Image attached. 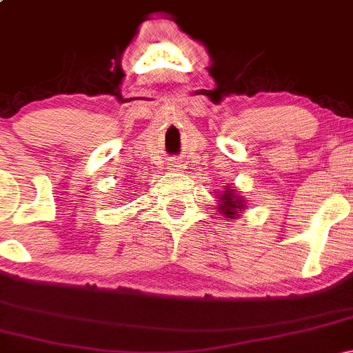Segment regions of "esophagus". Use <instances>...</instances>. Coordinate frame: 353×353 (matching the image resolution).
Wrapping results in <instances>:
<instances>
[{
	"instance_id": "34e87169",
	"label": "esophagus",
	"mask_w": 353,
	"mask_h": 353,
	"mask_svg": "<svg viewBox=\"0 0 353 353\" xmlns=\"http://www.w3.org/2000/svg\"><path fill=\"white\" fill-rule=\"evenodd\" d=\"M179 168H181L179 163H171V164H169V169H171V171H176V169H179Z\"/></svg>"
}]
</instances>
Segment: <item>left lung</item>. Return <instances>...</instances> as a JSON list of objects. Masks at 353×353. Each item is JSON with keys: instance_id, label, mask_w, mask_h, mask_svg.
<instances>
[{"instance_id": "8db88e82", "label": "left lung", "mask_w": 353, "mask_h": 353, "mask_svg": "<svg viewBox=\"0 0 353 353\" xmlns=\"http://www.w3.org/2000/svg\"><path fill=\"white\" fill-rule=\"evenodd\" d=\"M245 209L247 204L244 197H242L236 189L225 185V190L217 194V212L224 214V216L228 217V221H230V219H237L239 212H244Z\"/></svg>"}]
</instances>
